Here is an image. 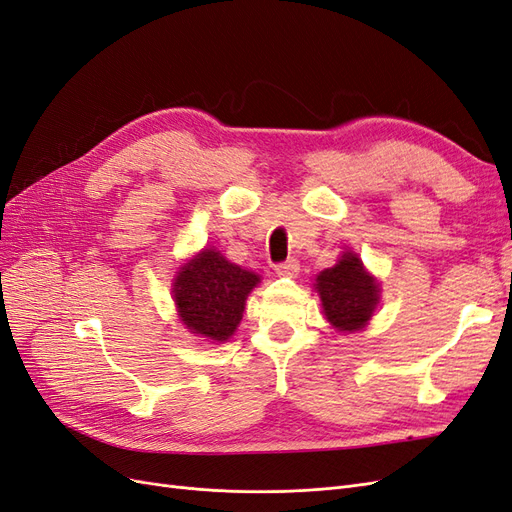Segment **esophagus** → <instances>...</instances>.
<instances>
[{
  "mask_svg": "<svg viewBox=\"0 0 512 512\" xmlns=\"http://www.w3.org/2000/svg\"><path fill=\"white\" fill-rule=\"evenodd\" d=\"M275 273L280 277H297L299 273V260L297 258H288L280 265H275Z\"/></svg>",
  "mask_w": 512,
  "mask_h": 512,
  "instance_id": "esophagus-1",
  "label": "esophagus"
}]
</instances>
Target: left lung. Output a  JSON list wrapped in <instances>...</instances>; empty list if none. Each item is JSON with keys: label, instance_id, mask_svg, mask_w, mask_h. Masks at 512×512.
<instances>
[{"label": "left lung", "instance_id": "1", "mask_svg": "<svg viewBox=\"0 0 512 512\" xmlns=\"http://www.w3.org/2000/svg\"><path fill=\"white\" fill-rule=\"evenodd\" d=\"M316 288L324 316L337 331H359L378 305V284L365 269L359 256L346 252L335 267L316 277Z\"/></svg>", "mask_w": 512, "mask_h": 512}]
</instances>
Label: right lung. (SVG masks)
<instances>
[{
  "mask_svg": "<svg viewBox=\"0 0 512 512\" xmlns=\"http://www.w3.org/2000/svg\"><path fill=\"white\" fill-rule=\"evenodd\" d=\"M258 282L256 273L232 265L220 252L205 250L175 280L179 316L192 333L226 342L241 322L247 294Z\"/></svg>",
  "mask_w": 512,
  "mask_h": 512,
  "instance_id": "1",
  "label": "right lung"
}]
</instances>
